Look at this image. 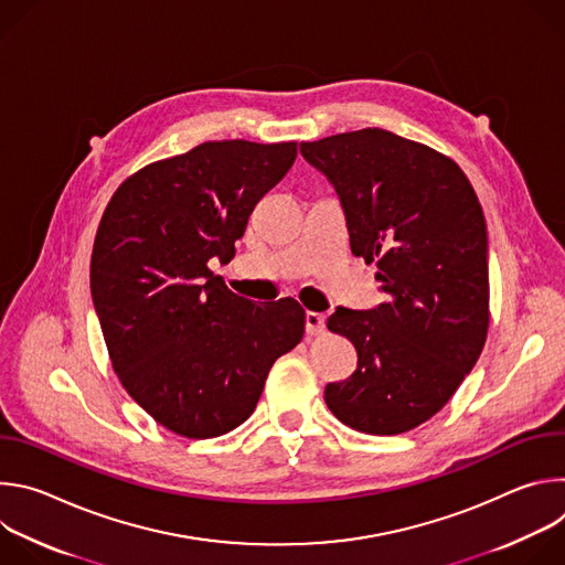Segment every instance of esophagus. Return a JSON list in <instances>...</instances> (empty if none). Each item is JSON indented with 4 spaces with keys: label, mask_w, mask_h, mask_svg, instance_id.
<instances>
[{
    "label": "esophagus",
    "mask_w": 565,
    "mask_h": 565,
    "mask_svg": "<svg viewBox=\"0 0 565 565\" xmlns=\"http://www.w3.org/2000/svg\"><path fill=\"white\" fill-rule=\"evenodd\" d=\"M324 331H327V317L321 315V312L308 310L306 312V333L310 338H317V335H321Z\"/></svg>",
    "instance_id": "1"
}]
</instances>
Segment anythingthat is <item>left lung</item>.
<instances>
[{
	"mask_svg": "<svg viewBox=\"0 0 565 565\" xmlns=\"http://www.w3.org/2000/svg\"><path fill=\"white\" fill-rule=\"evenodd\" d=\"M333 185L355 257L375 262L384 301L338 308L327 327L358 351V369L327 384L344 425L405 434L436 416L473 369L490 327L488 225L447 156L369 127L301 142Z\"/></svg>",
	"mask_w": 565,
	"mask_h": 565,
	"instance_id": "8db88e82",
	"label": "left lung"
}]
</instances>
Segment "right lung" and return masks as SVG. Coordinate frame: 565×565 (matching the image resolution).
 Listing matches in <instances>:
<instances>
[{"label":"right lung","mask_w":565,"mask_h":565,"mask_svg":"<svg viewBox=\"0 0 565 565\" xmlns=\"http://www.w3.org/2000/svg\"><path fill=\"white\" fill-rule=\"evenodd\" d=\"M295 142H203L158 160L111 196L92 255V299L127 393L170 431L214 438L248 420L275 360L303 338L295 299L238 297L227 264Z\"/></svg>","instance_id":"obj_1"}]
</instances>
